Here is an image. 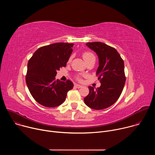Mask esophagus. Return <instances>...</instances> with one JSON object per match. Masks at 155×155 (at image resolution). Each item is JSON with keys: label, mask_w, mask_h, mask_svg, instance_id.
<instances>
[{"label": "esophagus", "mask_w": 155, "mask_h": 155, "mask_svg": "<svg viewBox=\"0 0 155 155\" xmlns=\"http://www.w3.org/2000/svg\"><path fill=\"white\" fill-rule=\"evenodd\" d=\"M75 87H77V88H80V87H82V86L80 85V84H75Z\"/></svg>", "instance_id": "esophagus-1"}]
</instances>
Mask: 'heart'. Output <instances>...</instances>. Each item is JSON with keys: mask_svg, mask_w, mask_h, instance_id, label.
<instances>
[{"mask_svg": "<svg viewBox=\"0 0 155 155\" xmlns=\"http://www.w3.org/2000/svg\"><path fill=\"white\" fill-rule=\"evenodd\" d=\"M83 58L84 60L85 61V62H86L87 61H88L91 59H95V56H94V54L92 52H90V51H84L83 53ZM77 78L78 80H81V77L80 76H77Z\"/></svg>", "mask_w": 155, "mask_h": 155, "instance_id": "obj_1", "label": "heart"}]
</instances>
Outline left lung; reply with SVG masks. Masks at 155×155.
<instances>
[{
  "instance_id": "obj_1",
  "label": "left lung",
  "mask_w": 155,
  "mask_h": 155,
  "mask_svg": "<svg viewBox=\"0 0 155 155\" xmlns=\"http://www.w3.org/2000/svg\"><path fill=\"white\" fill-rule=\"evenodd\" d=\"M86 45L98 56L96 76L101 84L96 90L93 86L88 87L90 93L84 102L93 109H105L115 103L123 91L126 81L124 61L115 48L105 43L88 42Z\"/></svg>"
}]
</instances>
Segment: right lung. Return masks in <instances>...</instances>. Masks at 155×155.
Segmentation results:
<instances>
[{
  "instance_id": "1",
  "label": "right lung",
  "mask_w": 155,
  "mask_h": 155,
  "mask_svg": "<svg viewBox=\"0 0 155 155\" xmlns=\"http://www.w3.org/2000/svg\"><path fill=\"white\" fill-rule=\"evenodd\" d=\"M74 43H55L39 48L28 61L26 81L34 99L47 107H55L65 100L73 83L56 80L57 71L65 67Z\"/></svg>"
}]
</instances>
